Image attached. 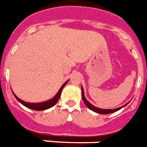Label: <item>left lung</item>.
Here are the masks:
<instances>
[{"instance_id": "1", "label": "left lung", "mask_w": 147, "mask_h": 147, "mask_svg": "<svg viewBox=\"0 0 147 147\" xmlns=\"http://www.w3.org/2000/svg\"><path fill=\"white\" fill-rule=\"evenodd\" d=\"M81 90H82V100H83V101H84L85 104L89 108H90L91 111H94V112L96 113H98V114H101V115H107V114H111V113H114V112H116L117 111H118V110L121 109L122 107H125V105H127V104H129V103H127V104H125V105H123L122 107H118V108H115V109H101V108H98V107H94L93 105H92V104H90V102L86 99V97H85L84 96V90H83V88L81 86Z\"/></svg>"}]
</instances>
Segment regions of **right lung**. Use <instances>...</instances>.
<instances>
[{
  "label": "right lung",
  "mask_w": 147,
  "mask_h": 147,
  "mask_svg": "<svg viewBox=\"0 0 147 147\" xmlns=\"http://www.w3.org/2000/svg\"><path fill=\"white\" fill-rule=\"evenodd\" d=\"M67 82H65L64 84L62 85V86L60 88V90H58V92L56 95L54 96V97L51 100H49L44 101V102H41V103H28V102H26V101L22 100L21 99H19L18 97H17V96L15 94V93H13L14 96H15V97L16 98V100L18 101V102H20L22 105H24L25 107H28V108H30V109L35 110V111H44V110L49 109V108H51L53 106H54L55 104H57V102L59 100L60 96H61V91H62L63 88L65 86V85L67 84Z\"/></svg>",
  "instance_id": "right-lung-1"
}]
</instances>
